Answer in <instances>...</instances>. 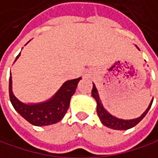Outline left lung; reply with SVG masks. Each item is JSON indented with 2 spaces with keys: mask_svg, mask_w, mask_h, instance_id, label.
I'll return each instance as SVG.
<instances>
[{
  "mask_svg": "<svg viewBox=\"0 0 158 158\" xmlns=\"http://www.w3.org/2000/svg\"><path fill=\"white\" fill-rule=\"evenodd\" d=\"M92 95L93 97L95 99L96 103H97V108H96V111H97V114H98V117L101 120V122L110 128V129H113V130H121V131H124V130H129L134 126H136L144 117L145 115L147 114V112L149 111L151 106H152V103H153V100L151 101L148 108L145 110V112L140 117V118H137L135 119H130V120H124V119H120V118H118L112 115H110L103 106L102 105V102L100 100V97H99V94H98V92H97V89L95 87V85L94 84V87H93V91H92Z\"/></svg>",
  "mask_w": 158,
  "mask_h": 158,
  "instance_id": "obj_1",
  "label": "left lung"
}]
</instances>
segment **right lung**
Segmentation results:
<instances>
[{"label": "right lung", "instance_id": "right-lung-1", "mask_svg": "<svg viewBox=\"0 0 158 158\" xmlns=\"http://www.w3.org/2000/svg\"><path fill=\"white\" fill-rule=\"evenodd\" d=\"M16 56L15 60L19 57ZM81 77L65 81L58 92L48 101L35 104L26 105L20 102L12 91V77L9 80V96L14 108L27 121L34 126H47L59 122L65 115L72 95L76 92Z\"/></svg>", "mask_w": 158, "mask_h": 158}]
</instances>
